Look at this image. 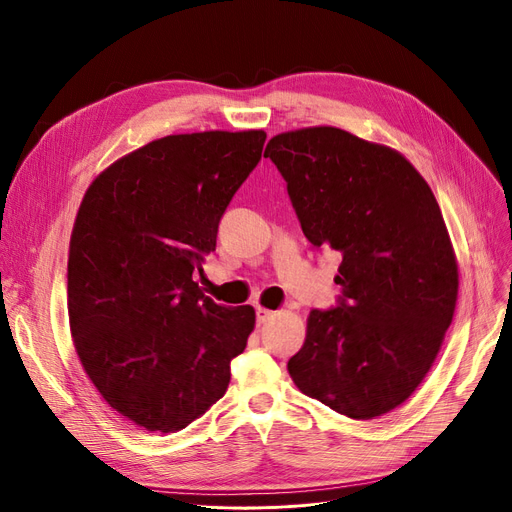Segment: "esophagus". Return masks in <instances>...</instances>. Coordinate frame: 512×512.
I'll return each mask as SVG.
<instances>
[{"label":"esophagus","mask_w":512,"mask_h":512,"mask_svg":"<svg viewBox=\"0 0 512 512\" xmlns=\"http://www.w3.org/2000/svg\"><path fill=\"white\" fill-rule=\"evenodd\" d=\"M257 326H263V324H268L272 318H274V311H270V309H265V307H257Z\"/></svg>","instance_id":"34e87169"}]
</instances>
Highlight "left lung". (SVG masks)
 Returning <instances> with one entry per match:
<instances>
[{"label":"left lung","mask_w":512,"mask_h":512,"mask_svg":"<svg viewBox=\"0 0 512 512\" xmlns=\"http://www.w3.org/2000/svg\"><path fill=\"white\" fill-rule=\"evenodd\" d=\"M305 238L341 255V297L311 309L288 360L301 393L349 418L414 393L452 324L458 265L429 184L397 150L337 127L278 133L265 148Z\"/></svg>","instance_id":"1"}]
</instances>
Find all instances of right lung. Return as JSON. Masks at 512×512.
I'll use <instances>...</instances> for the list:
<instances>
[{
	"mask_svg": "<svg viewBox=\"0 0 512 512\" xmlns=\"http://www.w3.org/2000/svg\"><path fill=\"white\" fill-rule=\"evenodd\" d=\"M263 142L261 129L167 136L83 196L66 274L73 343L108 406L146 431H182L224 397L255 328L251 305H217L192 274Z\"/></svg>",
	"mask_w": 512,
	"mask_h": 512,
	"instance_id": "1",
	"label": "right lung"
}]
</instances>
